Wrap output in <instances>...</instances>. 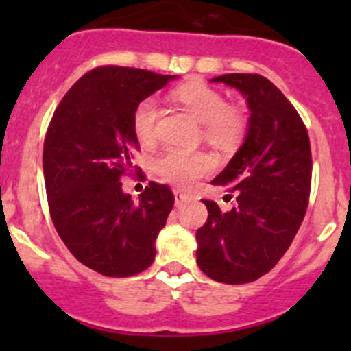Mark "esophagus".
<instances>
[{
  "instance_id": "34e87169",
  "label": "esophagus",
  "mask_w": 351,
  "mask_h": 351,
  "mask_svg": "<svg viewBox=\"0 0 351 351\" xmlns=\"http://www.w3.org/2000/svg\"><path fill=\"white\" fill-rule=\"evenodd\" d=\"M173 193H175V204L176 205H182L183 202L186 200V195L183 192H180V190H175V192H173Z\"/></svg>"
}]
</instances>
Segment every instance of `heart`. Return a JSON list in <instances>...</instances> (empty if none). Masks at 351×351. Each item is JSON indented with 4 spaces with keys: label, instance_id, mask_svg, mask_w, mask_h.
I'll list each match as a JSON object with an SVG mask.
<instances>
[{
    "label": "heart",
    "instance_id": "b5f03b06",
    "mask_svg": "<svg viewBox=\"0 0 351 351\" xmlns=\"http://www.w3.org/2000/svg\"><path fill=\"white\" fill-rule=\"evenodd\" d=\"M175 97L200 123L208 144L222 151L239 146L246 134V117L243 110L231 107L221 91L198 81H192L175 91ZM159 105L154 98H146L134 110L132 129L143 146L151 147L158 141ZM156 169L166 182L189 189L202 176L214 169V159L204 151L171 149L156 161Z\"/></svg>",
    "mask_w": 351,
    "mask_h": 351
}]
</instances>
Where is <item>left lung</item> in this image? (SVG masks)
I'll return each instance as SVG.
<instances>
[{
    "label": "left lung",
    "mask_w": 351,
    "mask_h": 351,
    "mask_svg": "<svg viewBox=\"0 0 351 351\" xmlns=\"http://www.w3.org/2000/svg\"><path fill=\"white\" fill-rule=\"evenodd\" d=\"M214 83L246 98L244 143L212 185L229 186L236 204L222 212L212 200L197 231V263L212 280L247 284L278 263L299 231L311 192V144L297 110L260 74H222Z\"/></svg>",
    "instance_id": "left-lung-1"
}]
</instances>
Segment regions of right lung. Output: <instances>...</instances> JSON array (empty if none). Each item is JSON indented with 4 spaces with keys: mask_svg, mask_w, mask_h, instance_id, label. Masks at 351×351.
<instances>
[{
    "mask_svg": "<svg viewBox=\"0 0 351 351\" xmlns=\"http://www.w3.org/2000/svg\"><path fill=\"white\" fill-rule=\"evenodd\" d=\"M176 77L97 67L64 95L45 134L42 165L56 231L80 263L105 277H132L154 261L175 197L151 182L134 200L120 178L134 171L139 149L134 110Z\"/></svg>",
    "mask_w": 351,
    "mask_h": 351,
    "instance_id": "right-lung-1",
    "label": "right lung"
}]
</instances>
